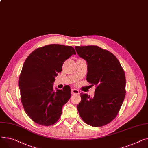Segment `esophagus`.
Returning <instances> with one entry per match:
<instances>
[{"label": "esophagus", "instance_id": "34e87169", "mask_svg": "<svg viewBox=\"0 0 148 148\" xmlns=\"http://www.w3.org/2000/svg\"><path fill=\"white\" fill-rule=\"evenodd\" d=\"M71 92H72V94H79V90H77L76 89H72Z\"/></svg>", "mask_w": 148, "mask_h": 148}]
</instances>
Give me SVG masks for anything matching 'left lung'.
Listing matches in <instances>:
<instances>
[{
  "label": "left lung",
  "instance_id": "8db88e82",
  "mask_svg": "<svg viewBox=\"0 0 148 148\" xmlns=\"http://www.w3.org/2000/svg\"><path fill=\"white\" fill-rule=\"evenodd\" d=\"M87 63L86 81L95 85L94 97L81 93L77 106L81 118L92 127L110 123L119 112L125 96V73L117 58L97 46L75 47Z\"/></svg>",
  "mask_w": 148,
  "mask_h": 148
}]
</instances>
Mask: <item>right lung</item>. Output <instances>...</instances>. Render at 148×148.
Listing matches in <instances>:
<instances>
[{
    "label": "right lung",
    "mask_w": 148,
    "mask_h": 148,
    "mask_svg": "<svg viewBox=\"0 0 148 148\" xmlns=\"http://www.w3.org/2000/svg\"><path fill=\"white\" fill-rule=\"evenodd\" d=\"M75 49L51 44L33 51L26 58L19 78L21 100L26 114L34 123L49 126L57 123L62 107L71 97L70 86L53 88L58 73Z\"/></svg>",
    "instance_id": "1"
}]
</instances>
